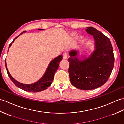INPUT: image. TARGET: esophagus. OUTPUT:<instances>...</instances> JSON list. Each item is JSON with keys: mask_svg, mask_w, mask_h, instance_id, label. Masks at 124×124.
Returning <instances> with one entry per match:
<instances>
[{"mask_svg": "<svg viewBox=\"0 0 124 124\" xmlns=\"http://www.w3.org/2000/svg\"><path fill=\"white\" fill-rule=\"evenodd\" d=\"M63 59H67L68 58V53L65 52H64L63 53Z\"/></svg>", "mask_w": 124, "mask_h": 124, "instance_id": "esophagus-1", "label": "esophagus"}]
</instances>
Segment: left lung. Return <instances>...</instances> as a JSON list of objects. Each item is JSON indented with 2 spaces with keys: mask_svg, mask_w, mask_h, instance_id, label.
Masks as SVG:
<instances>
[{
  "mask_svg": "<svg viewBox=\"0 0 124 124\" xmlns=\"http://www.w3.org/2000/svg\"><path fill=\"white\" fill-rule=\"evenodd\" d=\"M86 32L93 36L95 49L84 59L78 58V51L69 53V72L71 83L75 87L91 90L107 82L114 65L115 57L109 38L93 27H87Z\"/></svg>",
  "mask_w": 124,
  "mask_h": 124,
  "instance_id": "1",
  "label": "left lung"
}]
</instances>
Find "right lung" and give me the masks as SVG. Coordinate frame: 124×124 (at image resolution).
<instances>
[{"instance_id": "obj_1", "label": "right lung", "mask_w": 124, "mask_h": 124, "mask_svg": "<svg viewBox=\"0 0 124 124\" xmlns=\"http://www.w3.org/2000/svg\"><path fill=\"white\" fill-rule=\"evenodd\" d=\"M38 30H43V29H38ZM26 32L25 31H23L20 35H21L23 33ZM20 35L14 38V40H13L12 43L9 45V48L12 45V43ZM63 59L62 55H60L59 56L55 58V59L53 60L52 61L50 62L48 68L46 71L45 73H44L43 77H42L37 82L32 84H24L18 82L17 80H16L14 78H13L12 76L10 75V73L7 69V65L6 63V61H5V66H6V69L7 70V74L8 75L10 79L13 81L15 85L17 87L23 89L25 91L30 92H38L44 91L45 89H47L49 86H51L52 82L54 79V77L55 72L57 71V69L59 68L60 62Z\"/></svg>"}]
</instances>
